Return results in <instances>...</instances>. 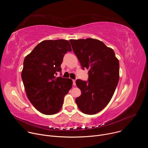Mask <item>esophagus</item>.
<instances>
[{
    "label": "esophagus",
    "mask_w": 148,
    "mask_h": 148,
    "mask_svg": "<svg viewBox=\"0 0 148 148\" xmlns=\"http://www.w3.org/2000/svg\"><path fill=\"white\" fill-rule=\"evenodd\" d=\"M73 85H74V86H75L76 85V84H75V81H76V80H75V79H73Z\"/></svg>",
    "instance_id": "esophagus-1"
}]
</instances>
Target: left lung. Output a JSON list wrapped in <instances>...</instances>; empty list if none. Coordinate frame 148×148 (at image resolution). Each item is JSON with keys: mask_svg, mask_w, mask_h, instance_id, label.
I'll list each match as a JSON object with an SVG mask.
<instances>
[{"mask_svg": "<svg viewBox=\"0 0 148 148\" xmlns=\"http://www.w3.org/2000/svg\"><path fill=\"white\" fill-rule=\"evenodd\" d=\"M82 69L88 70V82L76 80L81 91L75 99L84 114H95L111 101L119 79V62L114 50L94 38L70 40Z\"/></svg>", "mask_w": 148, "mask_h": 148, "instance_id": "8db88e82", "label": "left lung"}]
</instances>
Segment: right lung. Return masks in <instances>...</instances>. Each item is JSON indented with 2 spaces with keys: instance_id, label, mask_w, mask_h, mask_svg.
<instances>
[{
  "instance_id": "obj_1",
  "label": "right lung",
  "mask_w": 148,
  "mask_h": 148,
  "mask_svg": "<svg viewBox=\"0 0 148 148\" xmlns=\"http://www.w3.org/2000/svg\"><path fill=\"white\" fill-rule=\"evenodd\" d=\"M72 50L68 40H44L26 56L22 78L26 95L36 110L45 115L60 111L73 86L70 78L56 77L63 57Z\"/></svg>"
}]
</instances>
